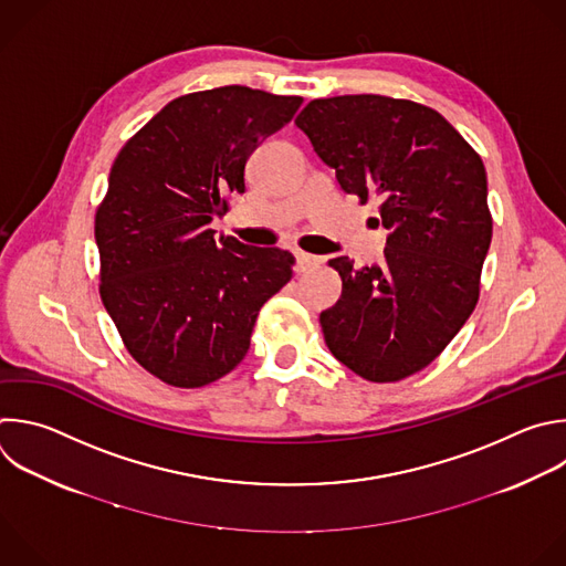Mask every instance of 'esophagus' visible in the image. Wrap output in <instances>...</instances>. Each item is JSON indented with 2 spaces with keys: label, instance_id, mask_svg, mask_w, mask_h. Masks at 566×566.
Here are the masks:
<instances>
[{
  "label": "esophagus",
  "instance_id": "34e87169",
  "mask_svg": "<svg viewBox=\"0 0 566 566\" xmlns=\"http://www.w3.org/2000/svg\"><path fill=\"white\" fill-rule=\"evenodd\" d=\"M319 262H322V258H317V255H311V253H304V251H295V269L300 273L317 266Z\"/></svg>",
  "mask_w": 566,
  "mask_h": 566
}]
</instances>
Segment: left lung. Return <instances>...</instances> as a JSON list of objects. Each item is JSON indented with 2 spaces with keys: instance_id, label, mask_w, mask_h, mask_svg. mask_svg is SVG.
<instances>
[{
  "instance_id": "8db88e82",
  "label": "left lung",
  "mask_w": 566,
  "mask_h": 566,
  "mask_svg": "<svg viewBox=\"0 0 566 566\" xmlns=\"http://www.w3.org/2000/svg\"><path fill=\"white\" fill-rule=\"evenodd\" d=\"M344 193L380 198L385 262H328L342 297L322 311L328 350L359 378L398 382L429 366L480 297L493 220L486 170L433 108L385 95L313 99L295 117Z\"/></svg>"
}]
</instances>
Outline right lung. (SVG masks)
Segmentation results:
<instances>
[{"label": "right lung", "instance_id": "1", "mask_svg": "<svg viewBox=\"0 0 566 566\" xmlns=\"http://www.w3.org/2000/svg\"><path fill=\"white\" fill-rule=\"evenodd\" d=\"M302 102L249 86L188 93L113 161L95 213L99 295L135 361L170 387L231 373L260 308L293 275L289 251L216 240L211 222L244 193L249 155Z\"/></svg>", "mask_w": 566, "mask_h": 566}]
</instances>
